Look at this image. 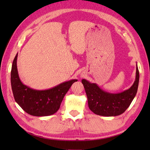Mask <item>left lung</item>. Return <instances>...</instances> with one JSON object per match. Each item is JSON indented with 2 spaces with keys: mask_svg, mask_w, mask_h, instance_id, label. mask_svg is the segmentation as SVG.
<instances>
[{
  "mask_svg": "<svg viewBox=\"0 0 150 150\" xmlns=\"http://www.w3.org/2000/svg\"><path fill=\"white\" fill-rule=\"evenodd\" d=\"M139 81L138 67H136V79L132 86L122 93L113 94L102 90L96 84L82 79L88 106L95 114L102 116H117L123 113L131 104L137 92Z\"/></svg>",
  "mask_w": 150,
  "mask_h": 150,
  "instance_id": "left-lung-1",
  "label": "left lung"
}]
</instances>
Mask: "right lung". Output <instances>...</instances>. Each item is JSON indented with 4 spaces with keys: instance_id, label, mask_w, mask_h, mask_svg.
I'll list each match as a JSON object with an SVG mask.
<instances>
[{
    "instance_id": "1",
    "label": "right lung",
    "mask_w": 150,
    "mask_h": 150,
    "mask_svg": "<svg viewBox=\"0 0 150 150\" xmlns=\"http://www.w3.org/2000/svg\"><path fill=\"white\" fill-rule=\"evenodd\" d=\"M16 55L11 71V84L14 98L22 109L33 116H48L59 110L63 98L73 83L77 80L63 82L47 90H35L22 83L19 79Z\"/></svg>"
}]
</instances>
